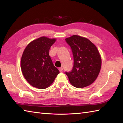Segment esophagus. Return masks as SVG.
<instances>
[{
    "label": "esophagus",
    "instance_id": "esophagus-1",
    "mask_svg": "<svg viewBox=\"0 0 123 123\" xmlns=\"http://www.w3.org/2000/svg\"><path fill=\"white\" fill-rule=\"evenodd\" d=\"M59 70L60 72H62V70H63V68H62V67H60L59 68Z\"/></svg>",
    "mask_w": 123,
    "mask_h": 123
}]
</instances>
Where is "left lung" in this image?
I'll list each match as a JSON object with an SVG mask.
<instances>
[{
  "label": "left lung",
  "instance_id": "left-lung-1",
  "mask_svg": "<svg viewBox=\"0 0 123 123\" xmlns=\"http://www.w3.org/2000/svg\"><path fill=\"white\" fill-rule=\"evenodd\" d=\"M74 58L73 69L66 72L70 83L78 88L91 85L96 80L101 66V59L96 46L86 38L78 35L66 38Z\"/></svg>",
  "mask_w": 123,
  "mask_h": 123
}]
</instances>
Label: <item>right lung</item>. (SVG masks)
Instances as JSON below:
<instances>
[{
    "mask_svg": "<svg viewBox=\"0 0 123 123\" xmlns=\"http://www.w3.org/2000/svg\"><path fill=\"white\" fill-rule=\"evenodd\" d=\"M55 41V38L41 37L30 42L24 49L20 67L25 79L32 86L46 88L60 73L49 55V49Z\"/></svg>",
    "mask_w": 123,
    "mask_h": 123,
    "instance_id": "1",
    "label": "right lung"
}]
</instances>
